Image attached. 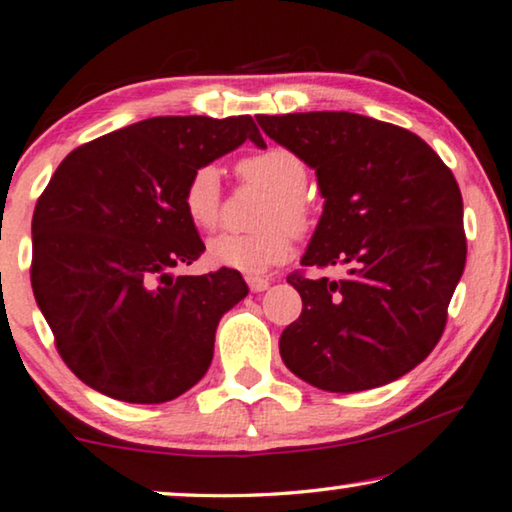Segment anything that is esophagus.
Masks as SVG:
<instances>
[{"label":"esophagus","instance_id":"esophagus-1","mask_svg":"<svg viewBox=\"0 0 512 512\" xmlns=\"http://www.w3.org/2000/svg\"><path fill=\"white\" fill-rule=\"evenodd\" d=\"M247 284H249V288L254 293H263V291H268V286H270V279H265V277H256V274H249L247 277Z\"/></svg>","mask_w":512,"mask_h":512}]
</instances>
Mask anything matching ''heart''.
I'll list each match as a JSON object with an SVG mask.
<instances>
[{"mask_svg":"<svg viewBox=\"0 0 512 512\" xmlns=\"http://www.w3.org/2000/svg\"><path fill=\"white\" fill-rule=\"evenodd\" d=\"M242 182L270 191L263 203L256 233H221L207 242V261L214 268L261 274L288 261L293 254V233H305L311 224V207L302 194L309 170L300 154L288 147H265L238 161ZM182 207L198 231H212L221 214L219 173L212 166L196 168L184 184Z\"/></svg>","mask_w":512,"mask_h":512,"instance_id":"b5f03b06","label":"heart"}]
</instances>
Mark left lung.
<instances>
[{
	"instance_id": "obj_1",
	"label": "left lung",
	"mask_w": 512,
	"mask_h": 512,
	"mask_svg": "<svg viewBox=\"0 0 512 512\" xmlns=\"http://www.w3.org/2000/svg\"><path fill=\"white\" fill-rule=\"evenodd\" d=\"M274 143L316 170L325 198L302 265H348L344 279L288 274L302 314L279 353L302 381L360 392L432 353L466 263L462 194L416 133L355 113L258 115Z\"/></svg>"
}]
</instances>
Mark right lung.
<instances>
[{"label":"right lung","mask_w":512,"mask_h":512,"mask_svg":"<svg viewBox=\"0 0 512 512\" xmlns=\"http://www.w3.org/2000/svg\"><path fill=\"white\" fill-rule=\"evenodd\" d=\"M249 115L150 117L80 145L34 207L32 288L66 367L129 404L203 379L219 318L249 293L238 270L173 277L205 251L182 207L196 168L244 140Z\"/></svg>","instance_id":"1"}]
</instances>
